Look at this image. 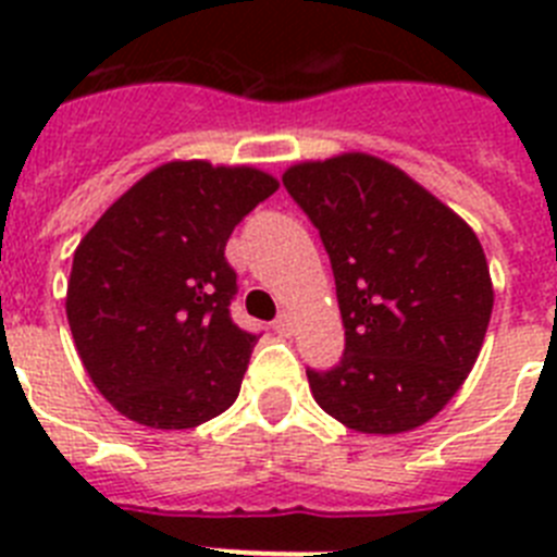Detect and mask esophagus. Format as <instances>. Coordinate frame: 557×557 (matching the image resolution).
Masks as SVG:
<instances>
[{"label": "esophagus", "instance_id": "obj_1", "mask_svg": "<svg viewBox=\"0 0 557 557\" xmlns=\"http://www.w3.org/2000/svg\"><path fill=\"white\" fill-rule=\"evenodd\" d=\"M273 329L278 334H293V329H295V318L289 312H282L278 314V318H275L273 321Z\"/></svg>", "mask_w": 557, "mask_h": 557}]
</instances>
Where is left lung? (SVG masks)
<instances>
[{"mask_svg":"<svg viewBox=\"0 0 557 557\" xmlns=\"http://www.w3.org/2000/svg\"><path fill=\"white\" fill-rule=\"evenodd\" d=\"M284 189L318 228L346 348L307 368L339 424L396 435L430 421L474 368L494 289L474 231L387 161L346 152L289 166Z\"/></svg>","mask_w":557,"mask_h":557,"instance_id":"8db88e82","label":"left lung"}]
</instances>
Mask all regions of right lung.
<instances>
[{"instance_id": "1", "label": "right lung", "mask_w": 557, "mask_h": 557, "mask_svg": "<svg viewBox=\"0 0 557 557\" xmlns=\"http://www.w3.org/2000/svg\"><path fill=\"white\" fill-rule=\"evenodd\" d=\"M278 189L250 166L172 161L83 236L66 318L97 391L152 430H189L234 405L259 334L231 318V231Z\"/></svg>"}]
</instances>
